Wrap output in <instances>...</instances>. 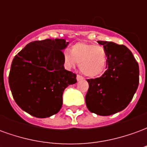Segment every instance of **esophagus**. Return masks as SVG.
Returning a JSON list of instances; mask_svg holds the SVG:
<instances>
[{"mask_svg":"<svg viewBox=\"0 0 147 147\" xmlns=\"http://www.w3.org/2000/svg\"><path fill=\"white\" fill-rule=\"evenodd\" d=\"M76 80H77V81H80V80H83V78L82 76H80V75H77Z\"/></svg>","mask_w":147,"mask_h":147,"instance_id":"obj_1","label":"esophagus"}]
</instances>
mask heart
I'll return each mask as SVG.
<instances>
[{"label":"heart","mask_w":147,"mask_h":147,"mask_svg":"<svg viewBox=\"0 0 147 147\" xmlns=\"http://www.w3.org/2000/svg\"><path fill=\"white\" fill-rule=\"evenodd\" d=\"M64 66L71 69L80 64L83 75L90 78L101 76L106 67L108 56L104 47L87 42H78L72 45L71 51L63 53Z\"/></svg>","instance_id":"heart-1"}]
</instances>
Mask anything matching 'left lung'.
<instances>
[{
	"instance_id": "8db88e82",
	"label": "left lung",
	"mask_w": 147,
	"mask_h": 147,
	"mask_svg": "<svg viewBox=\"0 0 147 147\" xmlns=\"http://www.w3.org/2000/svg\"><path fill=\"white\" fill-rule=\"evenodd\" d=\"M98 42L108 56L107 70L99 78L86 80L89 89L85 100L91 113L109 116L124 109L133 98L139 86V64L125 45Z\"/></svg>"
}]
</instances>
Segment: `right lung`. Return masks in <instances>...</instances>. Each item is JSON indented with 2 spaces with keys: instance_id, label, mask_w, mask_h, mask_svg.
Returning a JSON list of instances; mask_svg holds the SVG:
<instances>
[{
  "instance_id": "add662e5",
  "label": "right lung",
  "mask_w": 147,
  "mask_h": 147,
  "mask_svg": "<svg viewBox=\"0 0 147 147\" xmlns=\"http://www.w3.org/2000/svg\"><path fill=\"white\" fill-rule=\"evenodd\" d=\"M68 43L62 38L35 41L15 56L9 86L16 104L33 117L57 113L64 89L77 82L76 75L64 67L62 50Z\"/></svg>"
}]
</instances>
